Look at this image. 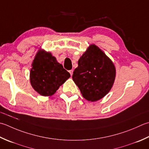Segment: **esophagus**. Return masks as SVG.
Returning a JSON list of instances; mask_svg holds the SVG:
<instances>
[{
	"label": "esophagus",
	"instance_id": "obj_1",
	"mask_svg": "<svg viewBox=\"0 0 149 149\" xmlns=\"http://www.w3.org/2000/svg\"><path fill=\"white\" fill-rule=\"evenodd\" d=\"M73 72H74V71H73L72 70H70V71H69L70 74V75H71V76H72V75H73Z\"/></svg>",
	"mask_w": 149,
	"mask_h": 149
}]
</instances>
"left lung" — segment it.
<instances>
[{"mask_svg": "<svg viewBox=\"0 0 149 149\" xmlns=\"http://www.w3.org/2000/svg\"><path fill=\"white\" fill-rule=\"evenodd\" d=\"M116 74V67L112 60L97 46L92 44L79 59L72 79L83 97L94 102L110 92Z\"/></svg>", "mask_w": 149, "mask_h": 149, "instance_id": "1", "label": "left lung"}]
</instances>
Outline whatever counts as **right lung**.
I'll return each mask as SVG.
<instances>
[{
    "instance_id": "right-lung-1",
    "label": "right lung",
    "mask_w": 149,
    "mask_h": 149,
    "mask_svg": "<svg viewBox=\"0 0 149 149\" xmlns=\"http://www.w3.org/2000/svg\"><path fill=\"white\" fill-rule=\"evenodd\" d=\"M70 77V73L50 52L39 49L30 72L31 85L37 93L42 96H52Z\"/></svg>"
}]
</instances>
